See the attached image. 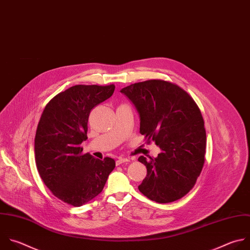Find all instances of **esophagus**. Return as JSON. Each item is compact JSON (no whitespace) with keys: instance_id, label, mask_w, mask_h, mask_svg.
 I'll list each match as a JSON object with an SVG mask.
<instances>
[{"instance_id":"obj_1","label":"esophagus","mask_w":250,"mask_h":250,"mask_svg":"<svg viewBox=\"0 0 250 250\" xmlns=\"http://www.w3.org/2000/svg\"><path fill=\"white\" fill-rule=\"evenodd\" d=\"M126 162H129V159L120 157V158H118V160L116 161V165H117V166H119V165H122L123 163H126Z\"/></svg>"}]
</instances>
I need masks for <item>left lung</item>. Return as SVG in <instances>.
<instances>
[{
    "label": "left lung",
    "instance_id": "obj_1",
    "mask_svg": "<svg viewBox=\"0 0 250 250\" xmlns=\"http://www.w3.org/2000/svg\"><path fill=\"white\" fill-rule=\"evenodd\" d=\"M121 92L137 110L139 132L161 149L156 158H138L147 169L139 191L158 203L181 199L195 185L205 161L206 131L198 106L180 86L164 80L134 83Z\"/></svg>",
    "mask_w": 250,
    "mask_h": 250
}]
</instances>
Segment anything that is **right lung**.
Here are the masks:
<instances>
[{
    "label": "right lung",
    "mask_w": 250,
    "mask_h": 250,
    "mask_svg": "<svg viewBox=\"0 0 250 250\" xmlns=\"http://www.w3.org/2000/svg\"><path fill=\"white\" fill-rule=\"evenodd\" d=\"M115 85H74L45 107L35 140V162L41 179L62 201L79 207L96 197L114 170L115 160L82 154L90 111L109 99Z\"/></svg>",
    "instance_id": "obj_1"
}]
</instances>
